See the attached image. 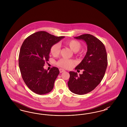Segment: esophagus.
Here are the masks:
<instances>
[{
	"label": "esophagus",
	"mask_w": 127,
	"mask_h": 127,
	"mask_svg": "<svg viewBox=\"0 0 127 127\" xmlns=\"http://www.w3.org/2000/svg\"><path fill=\"white\" fill-rule=\"evenodd\" d=\"M59 70H60V72L61 73L63 72H64V71H65V70L64 69H62V68H60Z\"/></svg>",
	"instance_id": "obj_1"
}]
</instances>
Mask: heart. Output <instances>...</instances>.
<instances>
[{
  "label": "heart",
  "mask_w": 127,
  "mask_h": 127,
  "mask_svg": "<svg viewBox=\"0 0 127 127\" xmlns=\"http://www.w3.org/2000/svg\"><path fill=\"white\" fill-rule=\"evenodd\" d=\"M66 45L68 46L72 51L76 52L79 51L82 47L81 43L75 40L66 41ZM61 50V46L59 43H56L51 46L50 49V53L53 56H58ZM58 66L64 68H70L75 64V61L72 60L61 59L57 62Z\"/></svg>",
  "instance_id": "heart-1"
}]
</instances>
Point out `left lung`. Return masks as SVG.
Here are the masks:
<instances>
[{
    "label": "left lung",
    "mask_w": 127,
    "mask_h": 127,
    "mask_svg": "<svg viewBox=\"0 0 127 127\" xmlns=\"http://www.w3.org/2000/svg\"><path fill=\"white\" fill-rule=\"evenodd\" d=\"M86 42V55L75 69H83L78 76L76 72L70 71L67 82L72 93L82 95L93 91L101 82L107 66V55L105 46L101 41L90 34H84L74 37Z\"/></svg>",
    "instance_id": "obj_1"
}]
</instances>
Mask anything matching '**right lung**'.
<instances>
[{
  "label": "right lung",
  "instance_id": "right-lung-1",
  "mask_svg": "<svg viewBox=\"0 0 127 127\" xmlns=\"http://www.w3.org/2000/svg\"><path fill=\"white\" fill-rule=\"evenodd\" d=\"M64 37L40 31L28 36L21 46L18 60L21 74L26 86L37 94L44 95L53 88L60 71L53 66L48 71L43 66L49 61L51 46Z\"/></svg>",
  "mask_w": 127,
  "mask_h": 127
}]
</instances>
